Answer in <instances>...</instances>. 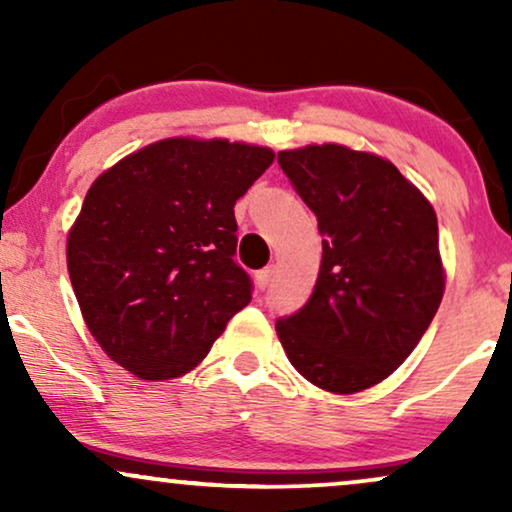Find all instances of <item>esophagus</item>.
I'll return each instance as SVG.
<instances>
[{
    "instance_id": "obj_1",
    "label": "esophagus",
    "mask_w": 512,
    "mask_h": 512,
    "mask_svg": "<svg viewBox=\"0 0 512 512\" xmlns=\"http://www.w3.org/2000/svg\"><path fill=\"white\" fill-rule=\"evenodd\" d=\"M272 276H274V269H272V267H264V269H260V272L255 274L257 286H260V289H267L269 281H272Z\"/></svg>"
}]
</instances>
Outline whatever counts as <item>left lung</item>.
I'll use <instances>...</instances> for the list:
<instances>
[{
  "label": "left lung",
  "instance_id": "1",
  "mask_svg": "<svg viewBox=\"0 0 512 512\" xmlns=\"http://www.w3.org/2000/svg\"><path fill=\"white\" fill-rule=\"evenodd\" d=\"M279 166L322 236L313 296L276 322L279 342L320 390H368L407 361L443 301L436 211L370 151L308 144L279 151Z\"/></svg>",
  "mask_w": 512,
  "mask_h": 512
}]
</instances>
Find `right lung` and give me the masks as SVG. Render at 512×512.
I'll return each mask as SVG.
<instances>
[{
    "instance_id": "right-lung-1",
    "label": "right lung",
    "mask_w": 512,
    "mask_h": 512,
    "mask_svg": "<svg viewBox=\"0 0 512 512\" xmlns=\"http://www.w3.org/2000/svg\"><path fill=\"white\" fill-rule=\"evenodd\" d=\"M272 161L269 146L168 137L93 180L67 269L88 332L117 366L180 378L250 303L233 207Z\"/></svg>"
}]
</instances>
